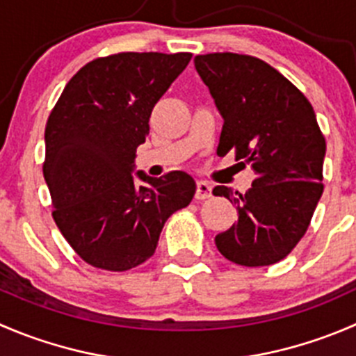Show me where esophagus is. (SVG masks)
<instances>
[{
  "instance_id": "esophagus-1",
  "label": "esophagus",
  "mask_w": 356,
  "mask_h": 356,
  "mask_svg": "<svg viewBox=\"0 0 356 356\" xmlns=\"http://www.w3.org/2000/svg\"><path fill=\"white\" fill-rule=\"evenodd\" d=\"M196 200H207L212 196V184L207 181L196 182Z\"/></svg>"
}]
</instances>
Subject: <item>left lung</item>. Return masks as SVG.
I'll use <instances>...</instances> for the list:
<instances>
[{"label":"left lung","mask_w":356,"mask_h":356,"mask_svg":"<svg viewBox=\"0 0 356 356\" xmlns=\"http://www.w3.org/2000/svg\"><path fill=\"white\" fill-rule=\"evenodd\" d=\"M195 67L222 116L217 154L236 153L255 179L245 195L216 186L234 203L238 220L216 236L217 250L240 266H270L305 236L323 193L325 139L312 104L261 58L196 55Z\"/></svg>","instance_id":"8db88e82"}]
</instances>
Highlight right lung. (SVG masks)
I'll use <instances>...</instances> for the list:
<instances>
[{
  "mask_svg": "<svg viewBox=\"0 0 356 356\" xmlns=\"http://www.w3.org/2000/svg\"><path fill=\"white\" fill-rule=\"evenodd\" d=\"M191 54L127 51L95 58L65 85L44 129L43 175L54 220L94 268L127 271L156 250L163 224L189 205L195 179L136 171L154 104Z\"/></svg>",
  "mask_w": 356,
  "mask_h": 356,
  "instance_id": "1",
  "label": "right lung"
}]
</instances>
